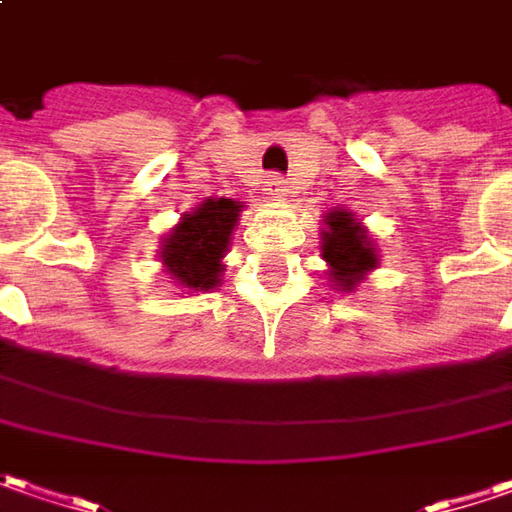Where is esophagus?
Returning <instances> with one entry per match:
<instances>
[{
    "instance_id": "obj_1",
    "label": "esophagus",
    "mask_w": 512,
    "mask_h": 512,
    "mask_svg": "<svg viewBox=\"0 0 512 512\" xmlns=\"http://www.w3.org/2000/svg\"><path fill=\"white\" fill-rule=\"evenodd\" d=\"M263 192H266L272 201H286V198H289V184H286L280 175H269V178L263 181Z\"/></svg>"
}]
</instances>
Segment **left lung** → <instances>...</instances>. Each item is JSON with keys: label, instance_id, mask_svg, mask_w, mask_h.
<instances>
[{"label": "left lung", "instance_id": "8db88e82", "mask_svg": "<svg viewBox=\"0 0 512 512\" xmlns=\"http://www.w3.org/2000/svg\"><path fill=\"white\" fill-rule=\"evenodd\" d=\"M323 223L326 229L320 232V255L328 266V283L337 291L351 294L379 266L377 243L360 218L343 206L326 212Z\"/></svg>", "mask_w": 512, "mask_h": 512}]
</instances>
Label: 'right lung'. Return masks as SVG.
Segmentation results:
<instances>
[{"instance_id":"right-lung-1","label":"right lung","mask_w":512,"mask_h":512,"mask_svg":"<svg viewBox=\"0 0 512 512\" xmlns=\"http://www.w3.org/2000/svg\"><path fill=\"white\" fill-rule=\"evenodd\" d=\"M243 203L232 198H206L161 238L158 260L169 280L184 291H212L221 286L223 257L240 221Z\"/></svg>"}]
</instances>
